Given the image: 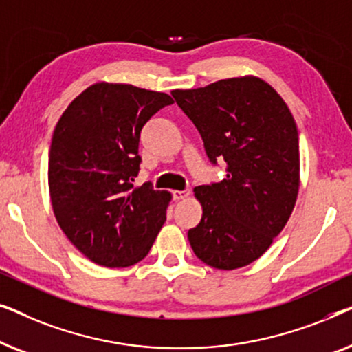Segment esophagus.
I'll return each instance as SVG.
<instances>
[{
    "label": "esophagus",
    "mask_w": 352,
    "mask_h": 352,
    "mask_svg": "<svg viewBox=\"0 0 352 352\" xmlns=\"http://www.w3.org/2000/svg\"><path fill=\"white\" fill-rule=\"evenodd\" d=\"M189 195H190V190L189 189L173 192V197H175V200H186Z\"/></svg>",
    "instance_id": "obj_1"
}]
</instances>
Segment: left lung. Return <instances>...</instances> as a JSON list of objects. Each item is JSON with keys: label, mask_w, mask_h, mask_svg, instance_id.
<instances>
[{"label": "left lung", "mask_w": 352, "mask_h": 352, "mask_svg": "<svg viewBox=\"0 0 352 352\" xmlns=\"http://www.w3.org/2000/svg\"><path fill=\"white\" fill-rule=\"evenodd\" d=\"M199 129L221 182L195 187L204 214L189 229L195 256L232 271L258 259L290 218L300 189V141L283 99L254 76L171 91Z\"/></svg>", "instance_id": "8db88e82"}]
</instances>
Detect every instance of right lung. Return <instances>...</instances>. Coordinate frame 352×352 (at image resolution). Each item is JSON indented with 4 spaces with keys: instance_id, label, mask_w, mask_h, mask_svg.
Returning <instances> with one entry per match:
<instances>
[{
    "instance_id": "add662e5",
    "label": "right lung",
    "mask_w": 352,
    "mask_h": 352,
    "mask_svg": "<svg viewBox=\"0 0 352 352\" xmlns=\"http://www.w3.org/2000/svg\"><path fill=\"white\" fill-rule=\"evenodd\" d=\"M165 93L96 83L62 113L50 151V194L67 239L96 264L133 266L147 256L171 195L134 187L148 120L171 105Z\"/></svg>"
}]
</instances>
